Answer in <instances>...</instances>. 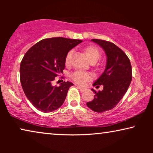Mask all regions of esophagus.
<instances>
[{"instance_id":"34e87169","label":"esophagus","mask_w":153,"mask_h":153,"mask_svg":"<svg viewBox=\"0 0 153 153\" xmlns=\"http://www.w3.org/2000/svg\"><path fill=\"white\" fill-rule=\"evenodd\" d=\"M77 87H78V88L79 89V91H80L81 92H83V91H84L85 90V88H83V87H81V86H77Z\"/></svg>"}]
</instances>
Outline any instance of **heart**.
<instances>
[{"label":"heart","mask_w":153,"mask_h":153,"mask_svg":"<svg viewBox=\"0 0 153 153\" xmlns=\"http://www.w3.org/2000/svg\"><path fill=\"white\" fill-rule=\"evenodd\" d=\"M84 52L86 55L88 59L90 62H97L100 57V53L97 48L93 46H88L84 49ZM72 55V51L68 52L65 58V63L68 65L70 62V59ZM72 78L75 82L80 85L85 84L87 81L91 80L93 78V75L91 73L82 72V71H77L72 75Z\"/></svg>","instance_id":"b5f03b06"}]
</instances>
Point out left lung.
Wrapping results in <instances>:
<instances>
[{
	"mask_svg": "<svg viewBox=\"0 0 153 153\" xmlns=\"http://www.w3.org/2000/svg\"><path fill=\"white\" fill-rule=\"evenodd\" d=\"M101 47L106 56L105 70L93 85L99 88L103 85V90L96 92L94 99L86 103L93 111L102 113L114 108L128 89L131 81V66L126 54L114 43L102 39H93Z\"/></svg>",
	"mask_w": 153,
	"mask_h": 153,
	"instance_id": "8db88e82",
	"label": "left lung"
}]
</instances>
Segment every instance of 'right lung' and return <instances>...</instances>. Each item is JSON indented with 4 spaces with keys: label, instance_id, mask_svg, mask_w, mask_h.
Masks as SVG:
<instances>
[{
    "label": "right lung",
    "instance_id": "obj_1",
    "mask_svg": "<svg viewBox=\"0 0 153 153\" xmlns=\"http://www.w3.org/2000/svg\"><path fill=\"white\" fill-rule=\"evenodd\" d=\"M82 40L64 37L44 39L25 54L20 65V80L25 95L39 111L47 113L63 104L70 86L64 81L58 87L52 81L62 73L67 54Z\"/></svg>",
    "mask_w": 153,
    "mask_h": 153
}]
</instances>
